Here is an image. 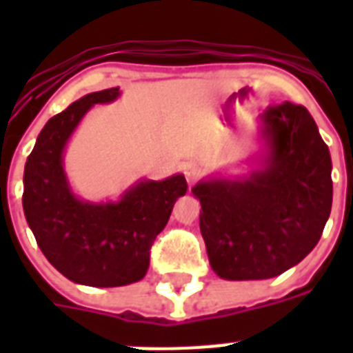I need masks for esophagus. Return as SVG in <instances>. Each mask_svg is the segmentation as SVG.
Returning <instances> with one entry per match:
<instances>
[{
	"label": "esophagus",
	"mask_w": 353,
	"mask_h": 353,
	"mask_svg": "<svg viewBox=\"0 0 353 353\" xmlns=\"http://www.w3.org/2000/svg\"><path fill=\"white\" fill-rule=\"evenodd\" d=\"M185 179H187L188 187H192L198 179V168L194 165H185Z\"/></svg>",
	"instance_id": "esophagus-1"
}]
</instances>
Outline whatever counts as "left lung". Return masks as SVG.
Instances as JSON below:
<instances>
[{
	"label": "left lung",
	"instance_id": "left-lung-1",
	"mask_svg": "<svg viewBox=\"0 0 353 353\" xmlns=\"http://www.w3.org/2000/svg\"><path fill=\"white\" fill-rule=\"evenodd\" d=\"M256 139L247 174L214 172L192 187L210 268L223 280L273 279L302 262L332 210V157L306 108H268Z\"/></svg>",
	"mask_w": 353,
	"mask_h": 353
}]
</instances>
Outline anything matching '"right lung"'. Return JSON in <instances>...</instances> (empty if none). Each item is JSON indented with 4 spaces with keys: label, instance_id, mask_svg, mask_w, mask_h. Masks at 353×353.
I'll list each match as a JSON object with an SVG mask.
<instances>
[{
    "label": "right lung",
    "instance_id": "right-lung-1",
    "mask_svg": "<svg viewBox=\"0 0 353 353\" xmlns=\"http://www.w3.org/2000/svg\"><path fill=\"white\" fill-rule=\"evenodd\" d=\"M119 88L95 91L47 121L23 172V212L36 243L57 271L74 284L117 288L139 282L150 247L187 194L183 174L154 181L141 177L119 199L88 201L74 194L63 154L82 119L97 104H112Z\"/></svg>",
    "mask_w": 353,
    "mask_h": 353
}]
</instances>
